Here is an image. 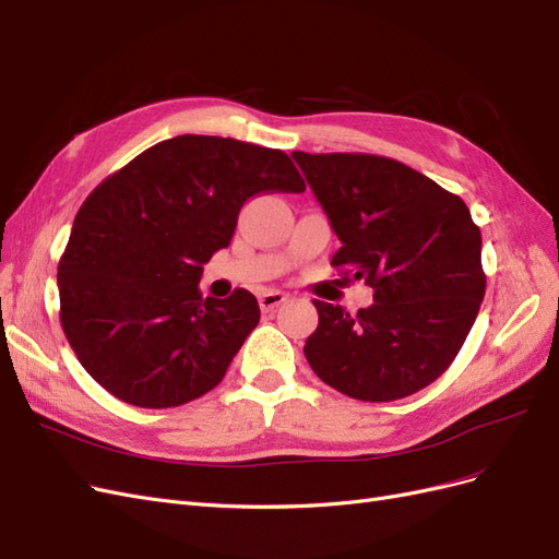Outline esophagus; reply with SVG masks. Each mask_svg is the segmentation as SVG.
<instances>
[{"label":"esophagus","mask_w":559,"mask_h":559,"mask_svg":"<svg viewBox=\"0 0 559 559\" xmlns=\"http://www.w3.org/2000/svg\"><path fill=\"white\" fill-rule=\"evenodd\" d=\"M286 300H289V296L282 294V292H265V294L259 298V306H261L263 312H270V310L280 308L282 302H286Z\"/></svg>","instance_id":"1"}]
</instances>
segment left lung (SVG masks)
I'll return each mask as SVG.
<instances>
[{
	"mask_svg": "<svg viewBox=\"0 0 559 559\" xmlns=\"http://www.w3.org/2000/svg\"><path fill=\"white\" fill-rule=\"evenodd\" d=\"M306 175L341 240L331 265L366 280L373 306L349 314L314 300L308 364L329 386L382 403L445 373L485 296L480 228L460 195L392 158L302 154Z\"/></svg>",
	"mask_w": 559,
	"mask_h": 559,
	"instance_id": "left-lung-1",
	"label": "left lung"
}]
</instances>
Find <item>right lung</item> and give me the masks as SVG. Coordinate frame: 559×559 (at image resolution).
Segmentation results:
<instances>
[{
	"label": "right lung",
	"instance_id": "1",
	"mask_svg": "<svg viewBox=\"0 0 559 559\" xmlns=\"http://www.w3.org/2000/svg\"><path fill=\"white\" fill-rule=\"evenodd\" d=\"M302 191L284 151L210 134L165 140L99 183L58 265L60 324L91 378L140 408L222 382L261 310L247 289L202 296V265L249 198Z\"/></svg>",
	"mask_w": 559,
	"mask_h": 559
}]
</instances>
